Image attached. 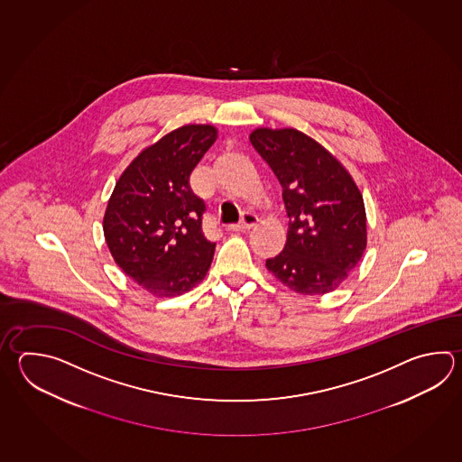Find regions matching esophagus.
<instances>
[{"label":"esophagus","mask_w":462,"mask_h":462,"mask_svg":"<svg viewBox=\"0 0 462 462\" xmlns=\"http://www.w3.org/2000/svg\"><path fill=\"white\" fill-rule=\"evenodd\" d=\"M258 224V217L252 214V212H244L242 214V220L236 224V226H230V230H236V232H245L254 228Z\"/></svg>","instance_id":"1"}]
</instances>
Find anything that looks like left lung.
Segmentation results:
<instances>
[{"label": "left lung", "instance_id": "left-lung-1", "mask_svg": "<svg viewBox=\"0 0 462 462\" xmlns=\"http://www.w3.org/2000/svg\"><path fill=\"white\" fill-rule=\"evenodd\" d=\"M250 142L282 184L290 218L286 245L266 268L300 294L334 291L367 246L356 182L329 151L298 130L258 128Z\"/></svg>", "mask_w": 462, "mask_h": 462}]
</instances>
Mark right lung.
Returning <instances> with one entry per match:
<instances>
[{
  "label": "right lung",
  "instance_id": "add662e5",
  "mask_svg": "<svg viewBox=\"0 0 462 462\" xmlns=\"http://www.w3.org/2000/svg\"><path fill=\"white\" fill-rule=\"evenodd\" d=\"M217 140L210 125H186L142 151L125 170L104 217L116 264L158 298L194 288L212 263L216 244L202 234L206 204L190 172Z\"/></svg>",
  "mask_w": 462,
  "mask_h": 462
}]
</instances>
